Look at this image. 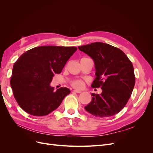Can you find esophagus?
<instances>
[{"instance_id":"34e87169","label":"esophagus","mask_w":153,"mask_h":153,"mask_svg":"<svg viewBox=\"0 0 153 153\" xmlns=\"http://www.w3.org/2000/svg\"><path fill=\"white\" fill-rule=\"evenodd\" d=\"M73 91L75 92H76V93H80V92H81L80 91H78V90H74Z\"/></svg>"}]
</instances>
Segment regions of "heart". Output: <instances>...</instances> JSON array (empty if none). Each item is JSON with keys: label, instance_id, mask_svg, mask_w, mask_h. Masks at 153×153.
I'll return each instance as SVG.
<instances>
[{"label": "heart", "instance_id": "b5f03b06", "mask_svg": "<svg viewBox=\"0 0 153 153\" xmlns=\"http://www.w3.org/2000/svg\"><path fill=\"white\" fill-rule=\"evenodd\" d=\"M84 85V83L81 80H77L72 82V86L76 89H81Z\"/></svg>", "mask_w": 153, "mask_h": 153}]
</instances>
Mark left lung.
I'll return each mask as SVG.
<instances>
[{"label":"left lung","mask_w":153,"mask_h":153,"mask_svg":"<svg viewBox=\"0 0 153 153\" xmlns=\"http://www.w3.org/2000/svg\"><path fill=\"white\" fill-rule=\"evenodd\" d=\"M78 48L94 61L96 78L91 87L102 89L100 94H91L92 100L85 109L98 117L119 113L126 105L135 86L131 62L122 50L106 43L96 42Z\"/></svg>","instance_id":"1"}]
</instances>
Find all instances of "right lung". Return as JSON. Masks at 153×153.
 Masks as SVG:
<instances>
[{
	"label": "right lung",
	"instance_id": "obj_1",
	"mask_svg": "<svg viewBox=\"0 0 153 153\" xmlns=\"http://www.w3.org/2000/svg\"><path fill=\"white\" fill-rule=\"evenodd\" d=\"M76 47L41 46L23 53L14 64L10 84L16 101L25 112L43 116L57 109L70 93L66 87L50 86Z\"/></svg>",
	"mask_w": 153,
	"mask_h": 153
}]
</instances>
